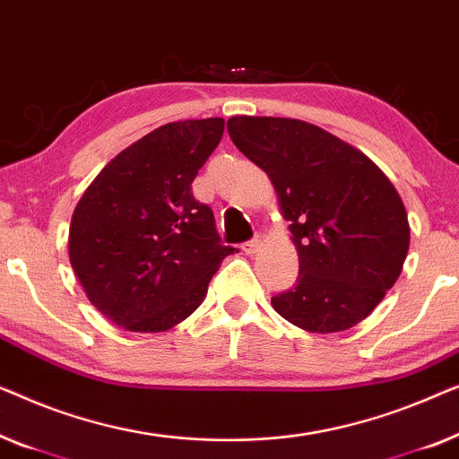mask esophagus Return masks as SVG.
<instances>
[{"label": "esophagus", "mask_w": 459, "mask_h": 459, "mask_svg": "<svg viewBox=\"0 0 459 459\" xmlns=\"http://www.w3.org/2000/svg\"><path fill=\"white\" fill-rule=\"evenodd\" d=\"M260 245H262V237L255 235L254 238H249V241H245L241 245V249L245 251V254H255V251L260 249Z\"/></svg>", "instance_id": "obj_1"}]
</instances>
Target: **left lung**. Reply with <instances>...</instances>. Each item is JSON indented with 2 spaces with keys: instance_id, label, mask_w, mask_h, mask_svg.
I'll use <instances>...</instances> for the list:
<instances>
[{
  "instance_id": "1",
  "label": "left lung",
  "mask_w": 459,
  "mask_h": 459,
  "mask_svg": "<svg viewBox=\"0 0 459 459\" xmlns=\"http://www.w3.org/2000/svg\"><path fill=\"white\" fill-rule=\"evenodd\" d=\"M237 150L273 180L299 274L273 307L309 333L347 331L383 301L410 247L403 202L380 168L309 122L235 116Z\"/></svg>"
}]
</instances>
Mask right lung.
I'll return each mask as SVG.
<instances>
[{
	"instance_id": "1",
	"label": "right lung",
	"mask_w": 459,
	"mask_h": 459,
	"mask_svg": "<svg viewBox=\"0 0 459 459\" xmlns=\"http://www.w3.org/2000/svg\"><path fill=\"white\" fill-rule=\"evenodd\" d=\"M222 118L168 122L120 152L89 185L70 224V264L100 312L126 331H168L204 301L235 247L191 193Z\"/></svg>"
}]
</instances>
